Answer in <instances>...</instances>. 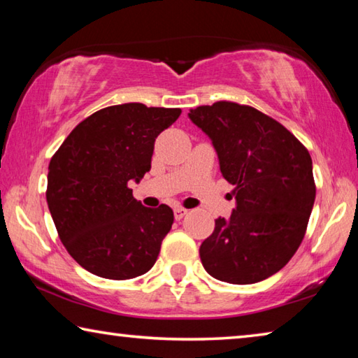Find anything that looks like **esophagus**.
I'll use <instances>...</instances> for the list:
<instances>
[{
	"label": "esophagus",
	"instance_id": "34e87169",
	"mask_svg": "<svg viewBox=\"0 0 358 358\" xmlns=\"http://www.w3.org/2000/svg\"><path fill=\"white\" fill-rule=\"evenodd\" d=\"M185 215H187V210L183 208V207H177L173 210V216H175V220H177V221H180Z\"/></svg>",
	"mask_w": 358,
	"mask_h": 358
}]
</instances>
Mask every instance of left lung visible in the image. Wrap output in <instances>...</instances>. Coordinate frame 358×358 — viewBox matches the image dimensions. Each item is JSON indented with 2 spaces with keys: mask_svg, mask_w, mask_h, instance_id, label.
<instances>
[{
  "mask_svg": "<svg viewBox=\"0 0 358 358\" xmlns=\"http://www.w3.org/2000/svg\"><path fill=\"white\" fill-rule=\"evenodd\" d=\"M189 118L213 142L237 201L201 245L203 268L230 284L266 280L305 237L316 199L311 156L292 132L251 106L217 101L194 108Z\"/></svg>",
  "mask_w": 358,
  "mask_h": 358,
  "instance_id": "obj_1",
  "label": "left lung"
}]
</instances>
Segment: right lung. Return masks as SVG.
Masks as SVG:
<instances>
[{
	"label": "right lung",
	"instance_id": "right-lung-1",
	"mask_svg": "<svg viewBox=\"0 0 358 358\" xmlns=\"http://www.w3.org/2000/svg\"><path fill=\"white\" fill-rule=\"evenodd\" d=\"M180 113L141 102L101 108L52 156L48 210L62 243L90 273L121 281L155 265L173 211L164 203L143 207L128 183L150 171L156 137Z\"/></svg>",
	"mask_w": 358,
	"mask_h": 358
}]
</instances>
